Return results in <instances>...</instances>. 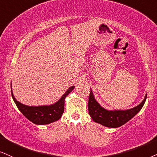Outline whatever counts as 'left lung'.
<instances>
[{
  "label": "left lung",
  "mask_w": 157,
  "mask_h": 157,
  "mask_svg": "<svg viewBox=\"0 0 157 157\" xmlns=\"http://www.w3.org/2000/svg\"><path fill=\"white\" fill-rule=\"evenodd\" d=\"M88 102L89 113L94 122L110 128H117L129 121L140 111L146 102L147 94L144 100L135 107L127 110H108L103 108L95 100L90 90Z\"/></svg>",
  "instance_id": "left-lung-1"
}]
</instances>
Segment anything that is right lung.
Wrapping results in <instances>:
<instances>
[{
    "mask_svg": "<svg viewBox=\"0 0 157 157\" xmlns=\"http://www.w3.org/2000/svg\"><path fill=\"white\" fill-rule=\"evenodd\" d=\"M75 86L68 88L66 92L63 94L60 99L55 103L47 105H27L17 101L13 94L11 88V96L16 104L17 107L23 115L33 124L37 125H44L52 123L60 119L64 112L65 98L71 93Z\"/></svg>",
    "mask_w": 157,
    "mask_h": 157,
    "instance_id": "add662e5",
    "label": "right lung"
}]
</instances>
